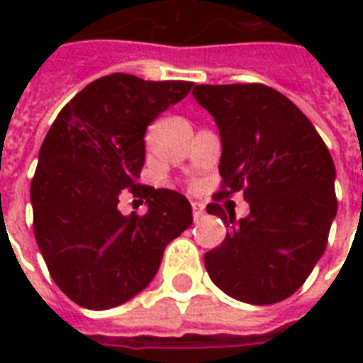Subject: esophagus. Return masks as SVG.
I'll return each mask as SVG.
<instances>
[{
	"label": "esophagus",
	"instance_id": "esophagus-1",
	"mask_svg": "<svg viewBox=\"0 0 363 363\" xmlns=\"http://www.w3.org/2000/svg\"><path fill=\"white\" fill-rule=\"evenodd\" d=\"M202 216H204V206L202 204H192V218H194V221L202 220Z\"/></svg>",
	"mask_w": 363,
	"mask_h": 363
}]
</instances>
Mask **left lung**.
I'll use <instances>...</instances> for the list:
<instances>
[{
	"label": "left lung",
	"mask_w": 363,
	"mask_h": 363,
	"mask_svg": "<svg viewBox=\"0 0 363 363\" xmlns=\"http://www.w3.org/2000/svg\"><path fill=\"white\" fill-rule=\"evenodd\" d=\"M192 95L221 138V189L206 210L231 228L206 252V270L233 299L278 303L303 286L327 249L336 216L333 157L303 112L268 85H196ZM239 189L252 213L237 222L217 200Z\"/></svg>",
	"instance_id": "left-lung-1"
}]
</instances>
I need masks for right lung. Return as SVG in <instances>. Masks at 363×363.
Masks as SVG:
<instances>
[{"label": "right lung", "instance_id": "right-lung-1", "mask_svg": "<svg viewBox=\"0 0 363 363\" xmlns=\"http://www.w3.org/2000/svg\"><path fill=\"white\" fill-rule=\"evenodd\" d=\"M192 89L190 82H145L111 74L60 111L30 182L33 228L52 280L85 309H111L140 294L163 251L192 223L186 198L140 184L143 134ZM128 188L146 200L143 216H122Z\"/></svg>", "mask_w": 363, "mask_h": 363}]
</instances>
